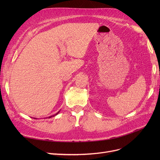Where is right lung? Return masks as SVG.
I'll return each instance as SVG.
<instances>
[{
	"label": "right lung",
	"mask_w": 160,
	"mask_h": 160,
	"mask_svg": "<svg viewBox=\"0 0 160 160\" xmlns=\"http://www.w3.org/2000/svg\"><path fill=\"white\" fill-rule=\"evenodd\" d=\"M58 113H59V112H58L57 114H58ZM57 114H56V115H57ZM51 117H52V116H51V117H49V118H51Z\"/></svg>",
	"instance_id": "1"
}]
</instances>
